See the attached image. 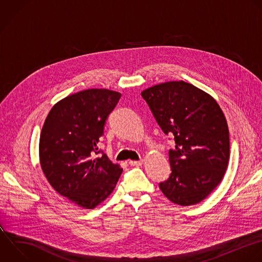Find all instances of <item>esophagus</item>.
Returning <instances> with one entry per match:
<instances>
[{"label": "esophagus", "mask_w": 262, "mask_h": 262, "mask_svg": "<svg viewBox=\"0 0 262 262\" xmlns=\"http://www.w3.org/2000/svg\"><path fill=\"white\" fill-rule=\"evenodd\" d=\"M142 163H143L142 160H140V161H129L130 166H141Z\"/></svg>", "instance_id": "obj_1"}]
</instances>
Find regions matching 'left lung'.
I'll use <instances>...</instances> for the list:
<instances>
[{"label": "left lung", "mask_w": 262, "mask_h": 262, "mask_svg": "<svg viewBox=\"0 0 262 262\" xmlns=\"http://www.w3.org/2000/svg\"><path fill=\"white\" fill-rule=\"evenodd\" d=\"M157 123L173 135L169 150L170 177L160 182L162 192L174 204L202 202L222 180L229 158L225 117L213 97L183 82H167L141 92Z\"/></svg>", "instance_id": "1"}]
</instances>
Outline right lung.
Masks as SVG:
<instances>
[{"label":"right lung","mask_w":262,"mask_h":262,"mask_svg":"<svg viewBox=\"0 0 262 262\" xmlns=\"http://www.w3.org/2000/svg\"><path fill=\"white\" fill-rule=\"evenodd\" d=\"M121 96L107 89L72 94L51 108L42 128L43 172L59 194L82 208L93 209L104 201L123 172L97 147Z\"/></svg>","instance_id":"right-lung-1"}]
</instances>
